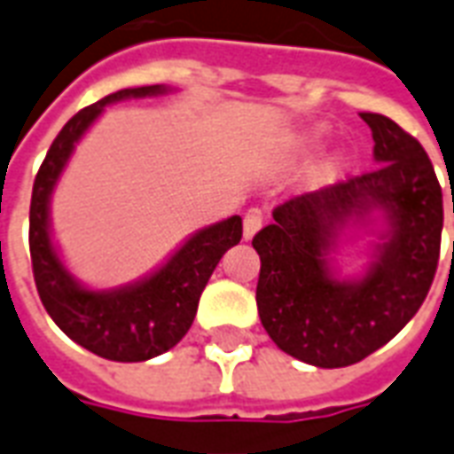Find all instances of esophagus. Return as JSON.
I'll return each mask as SVG.
<instances>
[{
  "label": "esophagus",
  "instance_id": "1",
  "mask_svg": "<svg viewBox=\"0 0 454 454\" xmlns=\"http://www.w3.org/2000/svg\"><path fill=\"white\" fill-rule=\"evenodd\" d=\"M261 227H263V213L258 207L247 210V215H244V239H251Z\"/></svg>",
  "mask_w": 454,
  "mask_h": 454
}]
</instances>
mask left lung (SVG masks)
<instances>
[{
    "label": "left lung",
    "instance_id": "8db88e82",
    "mask_svg": "<svg viewBox=\"0 0 454 454\" xmlns=\"http://www.w3.org/2000/svg\"><path fill=\"white\" fill-rule=\"evenodd\" d=\"M361 119L376 167L285 200L254 237L263 328L282 352L320 369L352 366L390 342L421 309L441 258L442 191L426 150L393 119ZM373 207L391 227L374 263L361 280L333 278L325 255L343 224Z\"/></svg>",
    "mask_w": 454,
    "mask_h": 454
}]
</instances>
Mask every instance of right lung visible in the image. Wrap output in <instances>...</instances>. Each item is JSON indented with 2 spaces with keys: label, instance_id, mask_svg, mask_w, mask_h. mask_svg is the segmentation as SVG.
<instances>
[{
  "label": "right lung",
  "instance_id": "right-lung-1",
  "mask_svg": "<svg viewBox=\"0 0 454 454\" xmlns=\"http://www.w3.org/2000/svg\"><path fill=\"white\" fill-rule=\"evenodd\" d=\"M160 93H165L162 85L124 88L83 107L57 134L33 184L30 261L40 301L74 342L110 361H145L172 349L189 333L215 265L227 248L241 241V217L231 215L193 234L150 278L112 292L81 287L61 265L50 237V196L74 145L100 117L105 105Z\"/></svg>",
  "mask_w": 454,
  "mask_h": 454
}]
</instances>
